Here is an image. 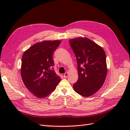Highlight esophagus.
I'll use <instances>...</instances> for the list:
<instances>
[{
    "label": "esophagus",
    "mask_w": 130,
    "mask_h": 130,
    "mask_svg": "<svg viewBox=\"0 0 130 130\" xmlns=\"http://www.w3.org/2000/svg\"><path fill=\"white\" fill-rule=\"evenodd\" d=\"M68 75V73L67 72V73H66L63 75V77H64V78H66V77H67Z\"/></svg>",
    "instance_id": "obj_1"
}]
</instances>
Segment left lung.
<instances>
[{
    "mask_svg": "<svg viewBox=\"0 0 130 130\" xmlns=\"http://www.w3.org/2000/svg\"><path fill=\"white\" fill-rule=\"evenodd\" d=\"M69 41L77 62L78 78L73 88L82 96H92L103 86L107 75L105 51L87 37H79Z\"/></svg>",
    "mask_w": 130,
    "mask_h": 130,
    "instance_id": "1",
    "label": "left lung"
}]
</instances>
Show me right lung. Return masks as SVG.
Here are the masks:
<instances>
[{
    "mask_svg": "<svg viewBox=\"0 0 130 130\" xmlns=\"http://www.w3.org/2000/svg\"><path fill=\"white\" fill-rule=\"evenodd\" d=\"M60 40L43 41L25 51L22 58L21 74L26 88L38 98L48 96L61 78L53 69V54Z\"/></svg>",
    "mask_w": 130,
    "mask_h": 130,
    "instance_id": "right-lung-1",
    "label": "right lung"
}]
</instances>
